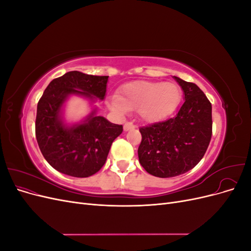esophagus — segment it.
<instances>
[{
	"mask_svg": "<svg viewBox=\"0 0 251 251\" xmlns=\"http://www.w3.org/2000/svg\"><path fill=\"white\" fill-rule=\"evenodd\" d=\"M134 126H135L132 123H126L125 126H124V128H125V131H128V130H130V128H133Z\"/></svg>",
	"mask_w": 251,
	"mask_h": 251,
	"instance_id": "1",
	"label": "esophagus"
}]
</instances>
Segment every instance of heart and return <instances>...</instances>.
Returning a JSON list of instances; mask_svg holds the SVG:
<instances>
[{
  "label": "heart",
  "instance_id": "obj_1",
  "mask_svg": "<svg viewBox=\"0 0 251 251\" xmlns=\"http://www.w3.org/2000/svg\"><path fill=\"white\" fill-rule=\"evenodd\" d=\"M180 98V89L173 82L137 80L121 88L119 96L114 95L111 98L110 107L120 114L128 109H137L142 119L156 121L173 113Z\"/></svg>",
  "mask_w": 251,
  "mask_h": 251
}]
</instances>
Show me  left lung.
Segmentation results:
<instances>
[{
  "mask_svg": "<svg viewBox=\"0 0 251 251\" xmlns=\"http://www.w3.org/2000/svg\"><path fill=\"white\" fill-rule=\"evenodd\" d=\"M184 102L172 118L139 127V162L159 178L179 176L194 169L206 151L212 134L211 103L194 82L174 76Z\"/></svg>",
  "mask_w": 251,
  "mask_h": 251,
  "instance_id": "8db88e82",
  "label": "left lung"
}]
</instances>
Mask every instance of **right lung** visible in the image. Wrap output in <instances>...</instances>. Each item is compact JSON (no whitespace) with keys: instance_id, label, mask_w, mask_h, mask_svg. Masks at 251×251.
<instances>
[{"instance_id":"obj_1","label":"right lung","mask_w":251,"mask_h":251,"mask_svg":"<svg viewBox=\"0 0 251 251\" xmlns=\"http://www.w3.org/2000/svg\"><path fill=\"white\" fill-rule=\"evenodd\" d=\"M108 78L70 71L53 79L45 90L37 102L35 137L53 169L68 176L86 178L96 174L107 161L113 141L123 133V126L95 116L94 110L83 123L68 127L59 114L71 94L103 100Z\"/></svg>"}]
</instances>
